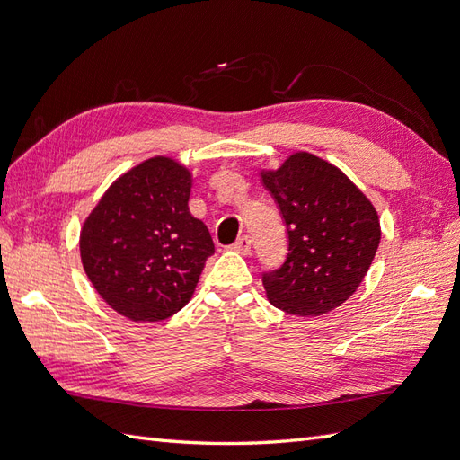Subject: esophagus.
<instances>
[{
	"label": "esophagus",
	"instance_id": "34e87169",
	"mask_svg": "<svg viewBox=\"0 0 460 460\" xmlns=\"http://www.w3.org/2000/svg\"><path fill=\"white\" fill-rule=\"evenodd\" d=\"M232 249L242 255H249V252H252V240H249V235H242V238L232 245Z\"/></svg>",
	"mask_w": 460,
	"mask_h": 460
}]
</instances>
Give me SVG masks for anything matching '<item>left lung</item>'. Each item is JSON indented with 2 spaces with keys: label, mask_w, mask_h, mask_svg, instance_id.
I'll return each mask as SVG.
<instances>
[{
  "label": "left lung",
  "mask_w": 460,
  "mask_h": 460,
  "mask_svg": "<svg viewBox=\"0 0 460 460\" xmlns=\"http://www.w3.org/2000/svg\"><path fill=\"white\" fill-rule=\"evenodd\" d=\"M262 184L286 220L289 253L262 274L267 299L288 314L320 316L349 299L378 252L380 218L370 199L336 164L297 151Z\"/></svg>",
  "instance_id": "left-lung-1"
}]
</instances>
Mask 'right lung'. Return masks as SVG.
<instances>
[{"label": "right lung", "instance_id": "right-lung-1", "mask_svg": "<svg viewBox=\"0 0 460 460\" xmlns=\"http://www.w3.org/2000/svg\"><path fill=\"white\" fill-rule=\"evenodd\" d=\"M193 176L171 157H151L119 176L80 230V259L100 297L134 323H159L186 307L211 234L190 213Z\"/></svg>", "mask_w": 460, "mask_h": 460}]
</instances>
